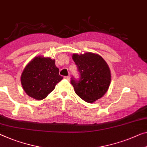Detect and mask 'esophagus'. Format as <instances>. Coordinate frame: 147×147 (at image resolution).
<instances>
[{"label":"esophagus","mask_w":147,"mask_h":147,"mask_svg":"<svg viewBox=\"0 0 147 147\" xmlns=\"http://www.w3.org/2000/svg\"><path fill=\"white\" fill-rule=\"evenodd\" d=\"M65 78L67 80H69L70 79V76H65Z\"/></svg>","instance_id":"34e87169"}]
</instances>
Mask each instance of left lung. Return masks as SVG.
<instances>
[{
    "mask_svg": "<svg viewBox=\"0 0 147 147\" xmlns=\"http://www.w3.org/2000/svg\"><path fill=\"white\" fill-rule=\"evenodd\" d=\"M80 78H71V83L75 93L85 102H94L104 96L109 88L111 73L106 61L93 53L73 54Z\"/></svg>",
    "mask_w": 147,
    "mask_h": 147,
    "instance_id": "left-lung-1",
    "label": "left lung"
}]
</instances>
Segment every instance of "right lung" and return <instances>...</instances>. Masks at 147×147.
I'll list each match as a JSON object with an SVG mask.
<instances>
[{
	"label": "right lung",
	"instance_id": "1",
	"mask_svg": "<svg viewBox=\"0 0 147 147\" xmlns=\"http://www.w3.org/2000/svg\"><path fill=\"white\" fill-rule=\"evenodd\" d=\"M59 71L54 59L36 57L26 65L21 75L24 90L34 99H44L63 79Z\"/></svg>",
	"mask_w": 147,
	"mask_h": 147
}]
</instances>
